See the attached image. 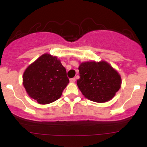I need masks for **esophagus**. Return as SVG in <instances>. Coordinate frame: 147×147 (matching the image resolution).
<instances>
[{
  "instance_id": "34e87169",
  "label": "esophagus",
  "mask_w": 147,
  "mask_h": 147,
  "mask_svg": "<svg viewBox=\"0 0 147 147\" xmlns=\"http://www.w3.org/2000/svg\"><path fill=\"white\" fill-rule=\"evenodd\" d=\"M75 78H71L70 80H69V82H70L71 83H75Z\"/></svg>"
}]
</instances>
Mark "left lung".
Masks as SVG:
<instances>
[{
  "mask_svg": "<svg viewBox=\"0 0 147 147\" xmlns=\"http://www.w3.org/2000/svg\"><path fill=\"white\" fill-rule=\"evenodd\" d=\"M78 69L80 79L77 84L83 95L91 101H110L121 86V77L107 62H83Z\"/></svg>",
  "mask_w": 147,
  "mask_h": 147,
  "instance_id": "8db88e82",
  "label": "left lung"
}]
</instances>
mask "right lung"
Here are the masks:
<instances>
[{"label":"right lung","mask_w":147,"mask_h":147,"mask_svg":"<svg viewBox=\"0 0 147 147\" xmlns=\"http://www.w3.org/2000/svg\"><path fill=\"white\" fill-rule=\"evenodd\" d=\"M22 81L29 97L40 104H48L61 96L69 79L61 61L44 53L27 67Z\"/></svg>","instance_id":"add662e5"}]
</instances>
